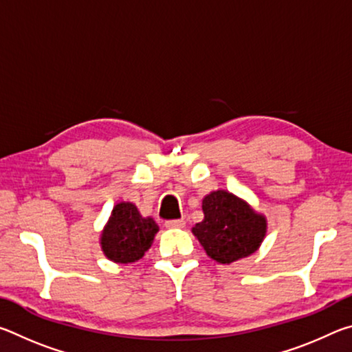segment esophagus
I'll return each instance as SVG.
<instances>
[{"label": "esophagus", "instance_id": "1", "mask_svg": "<svg viewBox=\"0 0 352 352\" xmlns=\"http://www.w3.org/2000/svg\"><path fill=\"white\" fill-rule=\"evenodd\" d=\"M186 225L183 219H172V220H166L164 226L166 228H183V226Z\"/></svg>", "mask_w": 352, "mask_h": 352}]
</instances>
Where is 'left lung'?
I'll return each instance as SVG.
<instances>
[{
  "instance_id": "left-lung-1",
  "label": "left lung",
  "mask_w": 352,
  "mask_h": 352,
  "mask_svg": "<svg viewBox=\"0 0 352 352\" xmlns=\"http://www.w3.org/2000/svg\"><path fill=\"white\" fill-rule=\"evenodd\" d=\"M205 219L192 228L206 254L220 264L247 258L265 236V219L226 190L204 199Z\"/></svg>"
}]
</instances>
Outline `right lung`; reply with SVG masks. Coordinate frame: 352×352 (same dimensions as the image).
<instances>
[{
  "label": "right lung",
  "instance_id": "1",
  "mask_svg": "<svg viewBox=\"0 0 352 352\" xmlns=\"http://www.w3.org/2000/svg\"><path fill=\"white\" fill-rule=\"evenodd\" d=\"M157 231L155 220L142 217L133 204H118L102 233V250L115 262H135L152 245Z\"/></svg>",
  "mask_w": 352,
  "mask_h": 352
}]
</instances>
